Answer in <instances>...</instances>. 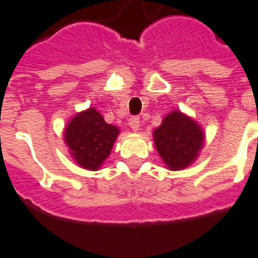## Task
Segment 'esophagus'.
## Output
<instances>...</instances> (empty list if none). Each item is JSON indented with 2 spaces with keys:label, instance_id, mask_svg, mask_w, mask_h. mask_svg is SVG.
I'll list each match as a JSON object with an SVG mask.
<instances>
[{
  "label": "esophagus",
  "instance_id": "esophagus-1",
  "mask_svg": "<svg viewBox=\"0 0 258 258\" xmlns=\"http://www.w3.org/2000/svg\"><path fill=\"white\" fill-rule=\"evenodd\" d=\"M129 126L133 132H139L140 131V118L139 116H132L129 119Z\"/></svg>",
  "mask_w": 258,
  "mask_h": 258
}]
</instances>
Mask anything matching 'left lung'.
I'll use <instances>...</instances> for the list:
<instances>
[{"instance_id": "8db88e82", "label": "left lung", "mask_w": 258, "mask_h": 258, "mask_svg": "<svg viewBox=\"0 0 258 258\" xmlns=\"http://www.w3.org/2000/svg\"><path fill=\"white\" fill-rule=\"evenodd\" d=\"M205 132L194 118L173 110L154 131L152 139L169 170H183L192 165L205 146Z\"/></svg>"}]
</instances>
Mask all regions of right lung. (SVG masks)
Wrapping results in <instances>:
<instances>
[{
    "instance_id": "add662e5",
    "label": "right lung",
    "mask_w": 258,
    "mask_h": 258,
    "mask_svg": "<svg viewBox=\"0 0 258 258\" xmlns=\"http://www.w3.org/2000/svg\"><path fill=\"white\" fill-rule=\"evenodd\" d=\"M119 127L110 125L95 107L77 112L63 132L64 143L75 163L86 170H99L114 147Z\"/></svg>"
}]
</instances>
